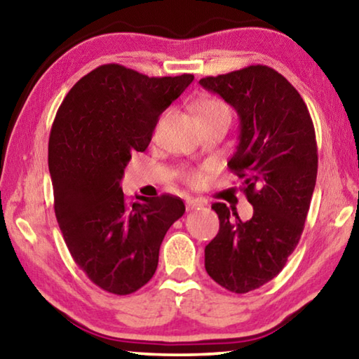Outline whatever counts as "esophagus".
Instances as JSON below:
<instances>
[{
	"instance_id": "obj_1",
	"label": "esophagus",
	"mask_w": 359,
	"mask_h": 359,
	"mask_svg": "<svg viewBox=\"0 0 359 359\" xmlns=\"http://www.w3.org/2000/svg\"><path fill=\"white\" fill-rule=\"evenodd\" d=\"M204 203L199 198H187V209L193 210V209H199L203 208Z\"/></svg>"
}]
</instances>
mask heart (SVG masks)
<instances>
[{
    "mask_svg": "<svg viewBox=\"0 0 359 359\" xmlns=\"http://www.w3.org/2000/svg\"><path fill=\"white\" fill-rule=\"evenodd\" d=\"M193 115L199 125L208 123V121L217 120V118H229L231 120V111L229 107L224 104L223 101L217 98H199L191 104ZM187 180L190 184H196L199 180L198 172H190L187 174Z\"/></svg>",
    "mask_w": 359,
    "mask_h": 359,
    "instance_id": "heart-1",
    "label": "heart"
}]
</instances>
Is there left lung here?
<instances>
[{
	"label": "left lung",
	"instance_id": "8db88e82",
	"mask_svg": "<svg viewBox=\"0 0 359 359\" xmlns=\"http://www.w3.org/2000/svg\"><path fill=\"white\" fill-rule=\"evenodd\" d=\"M199 83L239 115V144L228 166L242 180L253 217L242 222L226 204H212L220 229L205 245L204 264L218 285L242 294L272 280L301 239L317 182L315 130L301 95L269 66Z\"/></svg>",
	"mask_w": 359,
	"mask_h": 359
}]
</instances>
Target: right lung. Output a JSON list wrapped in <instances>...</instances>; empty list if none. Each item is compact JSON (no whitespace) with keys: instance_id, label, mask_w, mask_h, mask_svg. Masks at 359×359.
I'll list each match as a JSON object with an SVG mask.
<instances>
[{"instance_id":"right-lung-1","label":"right lung","mask_w":359,"mask_h":359,"mask_svg":"<svg viewBox=\"0 0 359 359\" xmlns=\"http://www.w3.org/2000/svg\"><path fill=\"white\" fill-rule=\"evenodd\" d=\"M193 79L102 65L58 107L48 139L57 222L76 264L109 293H135L154 277L165 234L185 212L169 194L128 203L120 182L131 154L149 147L158 117Z\"/></svg>"}]
</instances>
